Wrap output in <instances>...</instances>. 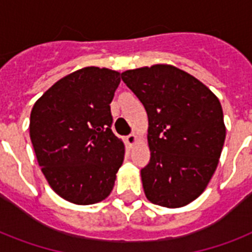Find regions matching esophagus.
<instances>
[{
	"label": "esophagus",
	"instance_id": "obj_1",
	"mask_svg": "<svg viewBox=\"0 0 252 252\" xmlns=\"http://www.w3.org/2000/svg\"><path fill=\"white\" fill-rule=\"evenodd\" d=\"M136 141H137V136H136L134 133L126 136V144H128L129 146H133L134 144H136Z\"/></svg>",
	"mask_w": 252,
	"mask_h": 252
}]
</instances>
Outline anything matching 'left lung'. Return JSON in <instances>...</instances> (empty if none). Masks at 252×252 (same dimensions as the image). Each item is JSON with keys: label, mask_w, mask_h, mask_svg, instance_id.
Wrapping results in <instances>:
<instances>
[{"label": "left lung", "mask_w": 252, "mask_h": 252, "mask_svg": "<svg viewBox=\"0 0 252 252\" xmlns=\"http://www.w3.org/2000/svg\"><path fill=\"white\" fill-rule=\"evenodd\" d=\"M149 119L150 161L141 170L149 201L179 208L197 199L219 165L226 128L219 98L172 65L122 73Z\"/></svg>", "instance_id": "1"}]
</instances>
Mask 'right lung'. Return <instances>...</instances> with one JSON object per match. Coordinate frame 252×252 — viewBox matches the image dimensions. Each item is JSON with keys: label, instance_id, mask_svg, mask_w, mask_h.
Here are the masks:
<instances>
[{"label": "right lung", "instance_id": "1", "mask_svg": "<svg viewBox=\"0 0 252 252\" xmlns=\"http://www.w3.org/2000/svg\"><path fill=\"white\" fill-rule=\"evenodd\" d=\"M119 84V72L87 66L57 81L33 104L30 137L39 166L70 203H99L114 188L126 152L111 129Z\"/></svg>", "mask_w": 252, "mask_h": 252}]
</instances>
